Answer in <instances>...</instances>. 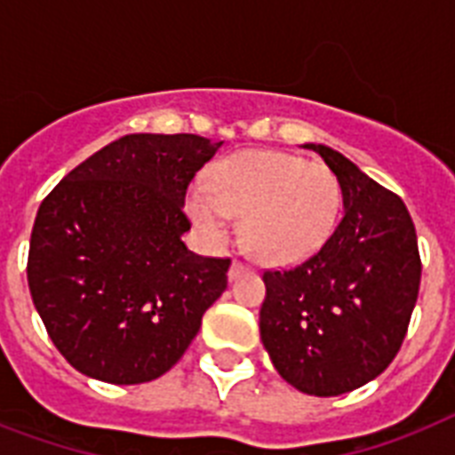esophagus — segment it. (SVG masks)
<instances>
[{"label":"esophagus","instance_id":"34e87169","mask_svg":"<svg viewBox=\"0 0 455 455\" xmlns=\"http://www.w3.org/2000/svg\"><path fill=\"white\" fill-rule=\"evenodd\" d=\"M243 271H248V267H245V264L238 262V259H235V262L231 264V269H228V278H231V281H235V278L241 276Z\"/></svg>","mask_w":455,"mask_h":455}]
</instances>
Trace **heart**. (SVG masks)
<instances>
[{"mask_svg":"<svg viewBox=\"0 0 455 455\" xmlns=\"http://www.w3.org/2000/svg\"><path fill=\"white\" fill-rule=\"evenodd\" d=\"M193 221L227 238L228 217H243V245L262 264L288 267L316 255L339 212V184L325 164L281 151H241L207 172L188 196Z\"/></svg>","mask_w":455,"mask_h":455,"instance_id":"obj_1","label":"heart"}]
</instances>
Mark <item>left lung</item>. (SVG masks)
<instances>
[{"label":"left lung","mask_w":455,"mask_h":455,"mask_svg":"<svg viewBox=\"0 0 455 455\" xmlns=\"http://www.w3.org/2000/svg\"><path fill=\"white\" fill-rule=\"evenodd\" d=\"M304 148L338 177L345 214L316 255L264 271L259 332L285 382L304 395L338 396L378 378L402 349L423 267L396 193L328 146Z\"/></svg>","instance_id":"1"}]
</instances>
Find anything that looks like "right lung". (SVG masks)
Returning a JSON list of instances; mask_svg holds the SVG:
<instances>
[{
	"mask_svg": "<svg viewBox=\"0 0 455 455\" xmlns=\"http://www.w3.org/2000/svg\"><path fill=\"white\" fill-rule=\"evenodd\" d=\"M224 141L127 134L60 179L37 210L28 285L49 338L80 373L139 385L167 373L227 291L228 257L181 235L186 188Z\"/></svg>",
	"mask_w": 455,
	"mask_h": 455,
	"instance_id": "add662e5",
	"label": "right lung"
}]
</instances>
